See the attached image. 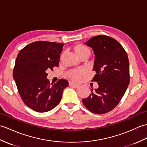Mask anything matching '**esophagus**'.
Masks as SVG:
<instances>
[{
	"label": "esophagus",
	"mask_w": 147,
	"mask_h": 147,
	"mask_svg": "<svg viewBox=\"0 0 147 147\" xmlns=\"http://www.w3.org/2000/svg\"><path fill=\"white\" fill-rule=\"evenodd\" d=\"M69 85H70V86H72L74 87H76V88L79 87V86H80L79 84H78L77 83H75V82H72V81H70V82H69Z\"/></svg>",
	"instance_id": "34e87169"
}]
</instances>
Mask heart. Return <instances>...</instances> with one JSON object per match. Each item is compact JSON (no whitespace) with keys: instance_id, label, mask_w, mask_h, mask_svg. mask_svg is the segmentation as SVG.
Listing matches in <instances>:
<instances>
[{"instance_id":"b5f03b06","label":"heart","mask_w":147,"mask_h":147,"mask_svg":"<svg viewBox=\"0 0 147 147\" xmlns=\"http://www.w3.org/2000/svg\"><path fill=\"white\" fill-rule=\"evenodd\" d=\"M75 51L77 54V55H79L80 54H82L84 53H89L90 51L87 47L84 46L82 45H79L75 47ZM84 74V71L82 70H71L67 74V76L68 77H70V79L75 80H79L81 79L82 76Z\"/></svg>"}]
</instances>
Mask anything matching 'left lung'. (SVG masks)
<instances>
[{"mask_svg": "<svg viewBox=\"0 0 147 147\" xmlns=\"http://www.w3.org/2000/svg\"><path fill=\"white\" fill-rule=\"evenodd\" d=\"M86 45L95 55L92 81L99 87L82 99L84 105L95 114L107 113L118 105L129 84L128 55L119 42L110 36L99 35L88 40Z\"/></svg>", "mask_w": 147, "mask_h": 147, "instance_id": "8db88e82", "label": "left lung"}]
</instances>
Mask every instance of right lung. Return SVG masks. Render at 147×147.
<instances>
[{"mask_svg":"<svg viewBox=\"0 0 147 147\" xmlns=\"http://www.w3.org/2000/svg\"><path fill=\"white\" fill-rule=\"evenodd\" d=\"M63 43L35 41L19 51L13 77L22 100L29 108L38 113L53 109L60 102L63 91L68 86L65 79L50 84L48 70L58 67Z\"/></svg>","mask_w":147,"mask_h":147,"instance_id":"obj_1","label":"right lung"}]
</instances>
